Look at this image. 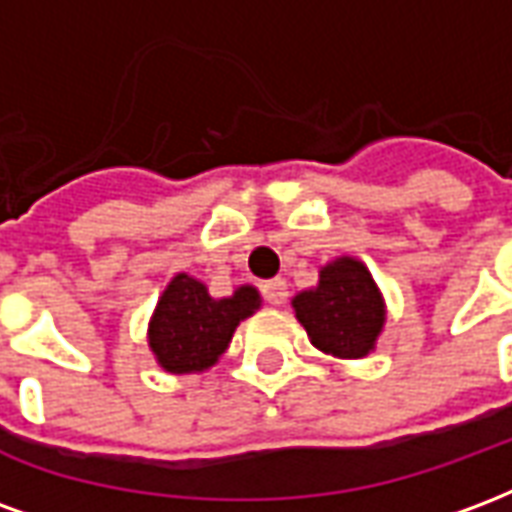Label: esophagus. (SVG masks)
Returning <instances> with one entry per match:
<instances>
[{
  "label": "esophagus",
  "instance_id": "1",
  "mask_svg": "<svg viewBox=\"0 0 512 512\" xmlns=\"http://www.w3.org/2000/svg\"><path fill=\"white\" fill-rule=\"evenodd\" d=\"M263 296L274 307L285 304V299H288V282L285 279H268L266 285H263Z\"/></svg>",
  "mask_w": 512,
  "mask_h": 512
}]
</instances>
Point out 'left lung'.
Returning <instances> with one entry per match:
<instances>
[{
  "label": "left lung",
  "mask_w": 512,
  "mask_h": 512,
  "mask_svg": "<svg viewBox=\"0 0 512 512\" xmlns=\"http://www.w3.org/2000/svg\"><path fill=\"white\" fill-rule=\"evenodd\" d=\"M293 310L312 345L340 359L370 354L386 321L378 285L356 257H337L323 266L318 285L301 290L293 299Z\"/></svg>",
  "instance_id": "8db88e82"
}]
</instances>
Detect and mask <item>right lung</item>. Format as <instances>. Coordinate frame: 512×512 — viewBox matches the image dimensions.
<instances>
[{
    "label": "right lung",
    "mask_w": 512,
    "mask_h": 512,
    "mask_svg": "<svg viewBox=\"0 0 512 512\" xmlns=\"http://www.w3.org/2000/svg\"><path fill=\"white\" fill-rule=\"evenodd\" d=\"M260 307V293L241 285L227 299H213L200 279L172 277L150 318L147 343L167 373H202L227 351L238 323Z\"/></svg>",
    "instance_id": "obj_1"
}]
</instances>
